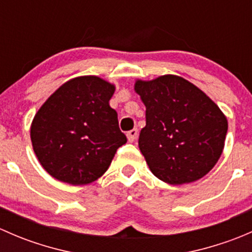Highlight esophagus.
I'll return each instance as SVG.
<instances>
[{"label": "esophagus", "instance_id": "34e87169", "mask_svg": "<svg viewBox=\"0 0 252 252\" xmlns=\"http://www.w3.org/2000/svg\"><path fill=\"white\" fill-rule=\"evenodd\" d=\"M136 136H138V129H131L130 131H128V133H126V138H128L129 142L135 141Z\"/></svg>", "mask_w": 252, "mask_h": 252}]
</instances>
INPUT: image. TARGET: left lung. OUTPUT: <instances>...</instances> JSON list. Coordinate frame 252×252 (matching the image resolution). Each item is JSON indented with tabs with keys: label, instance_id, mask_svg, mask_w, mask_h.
<instances>
[{
	"label": "left lung",
	"instance_id": "1",
	"mask_svg": "<svg viewBox=\"0 0 252 252\" xmlns=\"http://www.w3.org/2000/svg\"><path fill=\"white\" fill-rule=\"evenodd\" d=\"M134 89L146 107L139 147L150 171L172 185L207 174L222 155L228 130L220 107L178 75L136 80Z\"/></svg>",
	"mask_w": 252,
	"mask_h": 252
}]
</instances>
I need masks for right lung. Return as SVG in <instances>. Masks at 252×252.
Returning <instances> with one entry per match:
<instances>
[{"mask_svg":"<svg viewBox=\"0 0 252 252\" xmlns=\"http://www.w3.org/2000/svg\"><path fill=\"white\" fill-rule=\"evenodd\" d=\"M114 85L85 75L70 79L40 107L30 128L32 149L48 174L72 185L95 182L126 142L110 106Z\"/></svg>","mask_w":252,"mask_h":252,"instance_id":"obj_1","label":"right lung"}]
</instances>
